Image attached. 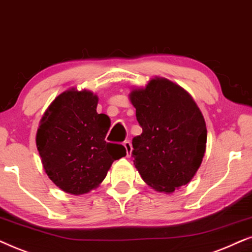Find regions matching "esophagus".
<instances>
[{"label":"esophagus","instance_id":"esophagus-1","mask_svg":"<svg viewBox=\"0 0 252 252\" xmlns=\"http://www.w3.org/2000/svg\"><path fill=\"white\" fill-rule=\"evenodd\" d=\"M123 146H124V149H126V157H130L131 156V152H132V145H131V143L129 142V140H126V142L123 143Z\"/></svg>","mask_w":252,"mask_h":252}]
</instances>
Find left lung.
<instances>
[{
  "instance_id": "left-lung-1",
  "label": "left lung",
  "mask_w": 252,
  "mask_h": 252,
  "mask_svg": "<svg viewBox=\"0 0 252 252\" xmlns=\"http://www.w3.org/2000/svg\"><path fill=\"white\" fill-rule=\"evenodd\" d=\"M129 98L143 129L132 139L133 165L154 190L172 193L193 179L203 161V114L186 90L161 77L133 89Z\"/></svg>"
}]
</instances>
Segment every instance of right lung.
<instances>
[{
	"instance_id": "obj_1",
	"label": "right lung",
	"mask_w": 252,
	"mask_h": 252,
	"mask_svg": "<svg viewBox=\"0 0 252 252\" xmlns=\"http://www.w3.org/2000/svg\"><path fill=\"white\" fill-rule=\"evenodd\" d=\"M98 100L87 90H66L40 121L35 142L43 169L64 192L84 194L98 188L114 161L126 154L123 145L105 140L110 120L96 113Z\"/></svg>"
}]
</instances>
